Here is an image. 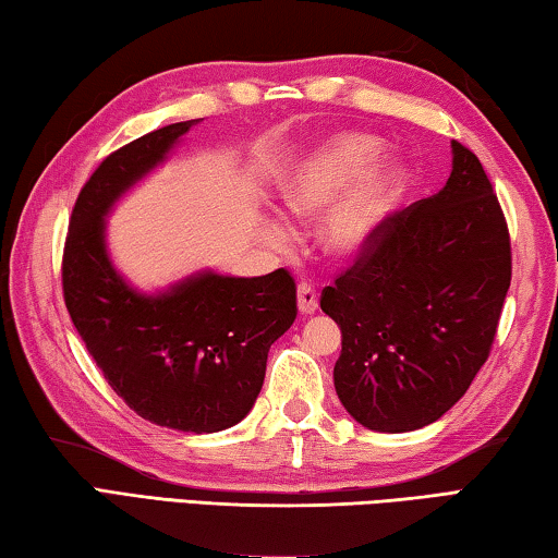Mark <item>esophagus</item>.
<instances>
[{"mask_svg": "<svg viewBox=\"0 0 558 558\" xmlns=\"http://www.w3.org/2000/svg\"><path fill=\"white\" fill-rule=\"evenodd\" d=\"M316 308H318L316 287L308 284V281H301L299 284V311L301 314H314Z\"/></svg>", "mask_w": 558, "mask_h": 558, "instance_id": "1", "label": "esophagus"}]
</instances>
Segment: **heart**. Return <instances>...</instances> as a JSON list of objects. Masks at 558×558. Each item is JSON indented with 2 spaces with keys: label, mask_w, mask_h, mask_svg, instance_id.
Returning a JSON list of instances; mask_svg holds the SVG:
<instances>
[{
  "label": "heart",
  "mask_w": 558,
  "mask_h": 558,
  "mask_svg": "<svg viewBox=\"0 0 558 558\" xmlns=\"http://www.w3.org/2000/svg\"><path fill=\"white\" fill-rule=\"evenodd\" d=\"M383 142L367 134H336L311 146L281 179V201L299 218H318L329 205L320 238L328 252L353 257L377 238L409 189L407 166L389 161L375 170ZM271 242L287 244L284 222L269 220Z\"/></svg>",
  "instance_id": "1"
}]
</instances>
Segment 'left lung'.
<instances>
[{
  "mask_svg": "<svg viewBox=\"0 0 558 558\" xmlns=\"http://www.w3.org/2000/svg\"><path fill=\"white\" fill-rule=\"evenodd\" d=\"M441 191L389 215L320 294L343 333L333 369L348 414L373 432L434 424L490 357L512 281L500 201L477 156L453 142Z\"/></svg>",
  "mask_w": 558,
  "mask_h": 558,
  "instance_id": "left-lung-1",
  "label": "left lung"
}]
</instances>
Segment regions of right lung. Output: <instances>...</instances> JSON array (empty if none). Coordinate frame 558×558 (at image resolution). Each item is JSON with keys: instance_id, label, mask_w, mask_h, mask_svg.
<instances>
[{"instance_id": "obj_1", "label": "right lung", "mask_w": 558, "mask_h": 558, "mask_svg": "<svg viewBox=\"0 0 558 558\" xmlns=\"http://www.w3.org/2000/svg\"><path fill=\"white\" fill-rule=\"evenodd\" d=\"M198 120L112 151L85 181L63 247V299L87 353L124 404L156 426L213 434L257 399L274 340L296 320V281L203 271L156 296L134 291L105 250V215Z\"/></svg>"}]
</instances>
